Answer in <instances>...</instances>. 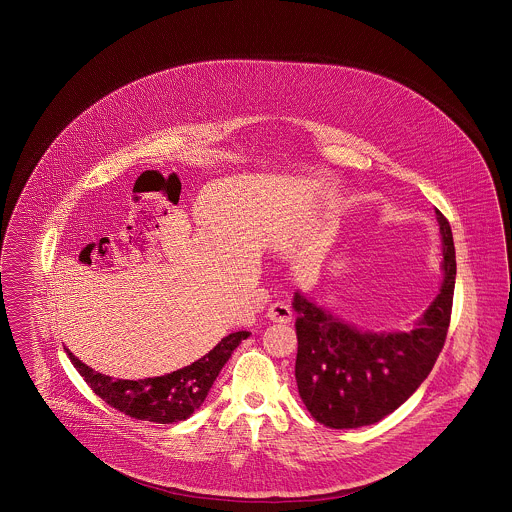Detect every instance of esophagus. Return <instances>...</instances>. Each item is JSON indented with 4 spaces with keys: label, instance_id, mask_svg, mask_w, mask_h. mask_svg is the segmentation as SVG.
<instances>
[{
    "label": "esophagus",
    "instance_id": "esophagus-1",
    "mask_svg": "<svg viewBox=\"0 0 512 512\" xmlns=\"http://www.w3.org/2000/svg\"><path fill=\"white\" fill-rule=\"evenodd\" d=\"M266 316L272 322L287 324V322H291V308L287 307L286 303H272L266 310Z\"/></svg>",
    "mask_w": 512,
    "mask_h": 512
}]
</instances>
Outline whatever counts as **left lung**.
Segmentation results:
<instances>
[{"label":"left lung","instance_id":"1","mask_svg":"<svg viewBox=\"0 0 512 512\" xmlns=\"http://www.w3.org/2000/svg\"><path fill=\"white\" fill-rule=\"evenodd\" d=\"M434 213L444 242V284L413 331H358L295 295V379L310 415L324 427L358 429L381 421L419 389L442 352L457 265L450 221Z\"/></svg>","mask_w":512,"mask_h":512}]
</instances>
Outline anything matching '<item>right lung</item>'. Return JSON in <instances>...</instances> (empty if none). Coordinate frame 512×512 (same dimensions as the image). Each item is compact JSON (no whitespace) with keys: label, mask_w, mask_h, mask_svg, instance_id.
I'll use <instances>...</instances> for the list:
<instances>
[{"label":"right lung","mask_w":512,"mask_h":512,"mask_svg":"<svg viewBox=\"0 0 512 512\" xmlns=\"http://www.w3.org/2000/svg\"><path fill=\"white\" fill-rule=\"evenodd\" d=\"M249 337V331H236L209 350L200 360L162 377H148L139 381L110 379L108 375L97 373L82 364L68 348L66 354L74 368L80 371L83 381L91 390L101 396L110 408L118 409L125 415L152 421V423H179L200 408L223 369L232 350Z\"/></svg>","instance_id":"1"}]
</instances>
